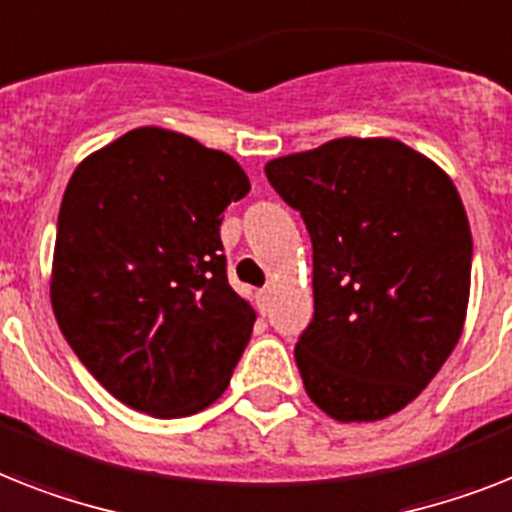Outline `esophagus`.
<instances>
[{"mask_svg": "<svg viewBox=\"0 0 512 512\" xmlns=\"http://www.w3.org/2000/svg\"><path fill=\"white\" fill-rule=\"evenodd\" d=\"M256 301H259L261 311H266V308H269V301H272V290H269V287L259 290V293H256Z\"/></svg>", "mask_w": 512, "mask_h": 512, "instance_id": "34e87169", "label": "esophagus"}]
</instances>
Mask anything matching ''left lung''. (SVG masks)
<instances>
[{
  "label": "left lung",
  "instance_id": "left-lung-1",
  "mask_svg": "<svg viewBox=\"0 0 512 512\" xmlns=\"http://www.w3.org/2000/svg\"><path fill=\"white\" fill-rule=\"evenodd\" d=\"M314 246V319L295 345L308 398L379 421L458 345L474 240L453 180L392 138H337L264 167Z\"/></svg>",
  "mask_w": 512,
  "mask_h": 512
}]
</instances>
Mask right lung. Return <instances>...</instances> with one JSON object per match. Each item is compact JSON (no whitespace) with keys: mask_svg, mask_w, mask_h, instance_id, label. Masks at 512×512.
Segmentation results:
<instances>
[{"mask_svg":"<svg viewBox=\"0 0 512 512\" xmlns=\"http://www.w3.org/2000/svg\"><path fill=\"white\" fill-rule=\"evenodd\" d=\"M251 190L225 151L135 128L78 164L59 206L52 308L75 356L156 418L227 390L256 311L227 282L222 211Z\"/></svg>","mask_w":512,"mask_h":512,"instance_id":"1","label":"right lung"}]
</instances>
